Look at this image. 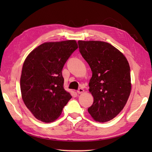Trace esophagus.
Returning <instances> with one entry per match:
<instances>
[{"label":"esophagus","mask_w":152,"mask_h":152,"mask_svg":"<svg viewBox=\"0 0 152 152\" xmlns=\"http://www.w3.org/2000/svg\"><path fill=\"white\" fill-rule=\"evenodd\" d=\"M83 91H84V90H83V88H79L78 90H77V93H78V94H81Z\"/></svg>","instance_id":"1"}]
</instances>
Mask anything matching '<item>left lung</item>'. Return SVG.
<instances>
[{
	"mask_svg": "<svg viewBox=\"0 0 152 152\" xmlns=\"http://www.w3.org/2000/svg\"><path fill=\"white\" fill-rule=\"evenodd\" d=\"M78 44L92 71L89 90L94 101L88 112L96 121H108L122 110L130 95L129 64L124 54L110 44L82 40Z\"/></svg>",
	"mask_w": 152,
	"mask_h": 152,
	"instance_id": "obj_1",
	"label": "left lung"
}]
</instances>
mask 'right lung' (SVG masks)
Wrapping results in <instances>:
<instances>
[{"instance_id":"obj_1","label":"right lung","mask_w":152,"mask_h":152,"mask_svg":"<svg viewBox=\"0 0 152 152\" xmlns=\"http://www.w3.org/2000/svg\"><path fill=\"white\" fill-rule=\"evenodd\" d=\"M77 48L75 40L46 42L32 51L25 59L20 79L21 96L38 120L53 121L72 98L64 89L62 70Z\"/></svg>"}]
</instances>
